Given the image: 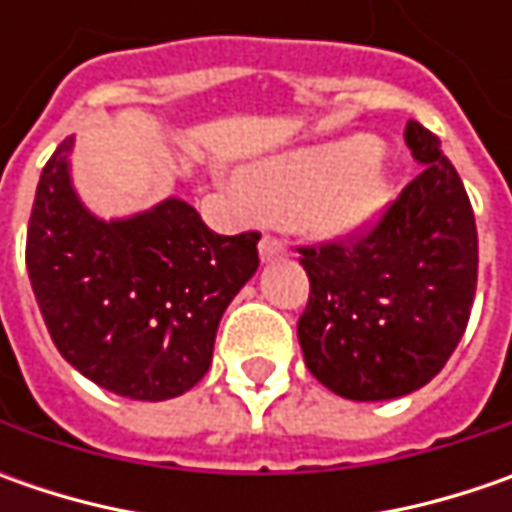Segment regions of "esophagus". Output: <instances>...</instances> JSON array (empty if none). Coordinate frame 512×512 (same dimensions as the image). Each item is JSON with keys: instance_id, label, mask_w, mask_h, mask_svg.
Instances as JSON below:
<instances>
[{"instance_id": "34e87169", "label": "esophagus", "mask_w": 512, "mask_h": 512, "mask_svg": "<svg viewBox=\"0 0 512 512\" xmlns=\"http://www.w3.org/2000/svg\"><path fill=\"white\" fill-rule=\"evenodd\" d=\"M259 256H262V262H273V259L285 256V242L276 239V236H270V233H265L262 242H259Z\"/></svg>"}]
</instances>
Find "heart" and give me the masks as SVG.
Masks as SVG:
<instances>
[{
    "instance_id": "obj_1",
    "label": "heart",
    "mask_w": 512,
    "mask_h": 512,
    "mask_svg": "<svg viewBox=\"0 0 512 512\" xmlns=\"http://www.w3.org/2000/svg\"><path fill=\"white\" fill-rule=\"evenodd\" d=\"M379 153L382 145L373 136L293 150L247 168L245 190L236 193L245 205L316 236H344L367 225L382 207L387 176Z\"/></svg>"
}]
</instances>
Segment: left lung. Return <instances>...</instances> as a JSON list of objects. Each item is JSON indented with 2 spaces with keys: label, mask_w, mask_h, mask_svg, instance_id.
Masks as SVG:
<instances>
[{
  "label": "left lung",
  "mask_w": 512,
  "mask_h": 512,
  "mask_svg": "<svg viewBox=\"0 0 512 512\" xmlns=\"http://www.w3.org/2000/svg\"><path fill=\"white\" fill-rule=\"evenodd\" d=\"M424 170L382 216L336 242L299 247L310 279L299 344L307 370L353 402L407 396L462 342L479 279V236L439 136L407 122Z\"/></svg>",
  "instance_id": "1"
}]
</instances>
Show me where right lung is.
<instances>
[{"label": "right lung", "mask_w": 512, "mask_h": 512, "mask_svg": "<svg viewBox=\"0 0 512 512\" xmlns=\"http://www.w3.org/2000/svg\"><path fill=\"white\" fill-rule=\"evenodd\" d=\"M65 139L39 176L25 262L56 350L116 396L165 402L213 359L225 307L259 267V233L219 236L165 199L102 222L70 187Z\"/></svg>", "instance_id": "obj_1"}]
</instances>
